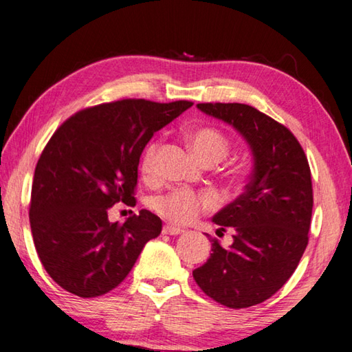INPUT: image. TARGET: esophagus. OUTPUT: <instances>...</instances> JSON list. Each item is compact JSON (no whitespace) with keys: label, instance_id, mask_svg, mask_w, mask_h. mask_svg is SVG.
Segmentation results:
<instances>
[{"label":"esophagus","instance_id":"1","mask_svg":"<svg viewBox=\"0 0 352 352\" xmlns=\"http://www.w3.org/2000/svg\"><path fill=\"white\" fill-rule=\"evenodd\" d=\"M163 233L164 234H170V236H177V234H182L183 230L182 228H177V226H172V225H164L163 226Z\"/></svg>","mask_w":352,"mask_h":352}]
</instances>
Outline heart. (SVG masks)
I'll return each mask as SVG.
<instances>
[{"mask_svg":"<svg viewBox=\"0 0 352 352\" xmlns=\"http://www.w3.org/2000/svg\"><path fill=\"white\" fill-rule=\"evenodd\" d=\"M186 140L190 148L200 162L205 164H216L228 155L230 140L214 127H197L189 130ZM157 142H151L146 147L141 158V174L146 178H151L155 174V158H157ZM214 197L208 192H195V190L175 188L169 192L158 195L152 201L153 210L160 216L177 225L192 223L201 212L211 210L214 206Z\"/></svg>","mask_w":352,"mask_h":352,"instance_id":"heart-1","label":"heart"}]
</instances>
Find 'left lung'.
<instances>
[{
    "mask_svg": "<svg viewBox=\"0 0 352 352\" xmlns=\"http://www.w3.org/2000/svg\"><path fill=\"white\" fill-rule=\"evenodd\" d=\"M233 126L248 142L253 170L245 190L212 222L231 230L223 248L211 239V256L192 272L205 294L231 309L269 300L287 283L309 242L314 194L311 168L298 140L283 124L247 104H197Z\"/></svg>",
    "mask_w": 352,
    "mask_h": 352,
    "instance_id": "obj_1",
    "label": "left lung"
}]
</instances>
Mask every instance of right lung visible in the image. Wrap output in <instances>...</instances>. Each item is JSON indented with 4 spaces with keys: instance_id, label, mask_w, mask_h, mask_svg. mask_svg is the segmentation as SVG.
<instances>
[{
    "instance_id": "add662e5",
    "label": "right lung",
    "mask_w": 352,
    "mask_h": 352,
    "mask_svg": "<svg viewBox=\"0 0 352 352\" xmlns=\"http://www.w3.org/2000/svg\"><path fill=\"white\" fill-rule=\"evenodd\" d=\"M192 102L122 99L83 109L58 127L41 152L29 220L35 250L69 294L94 298L121 284L162 219L141 210L119 225L110 208L135 205L138 164L155 132Z\"/></svg>"
}]
</instances>
